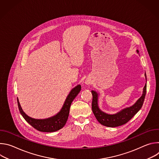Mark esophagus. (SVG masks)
Instances as JSON below:
<instances>
[{
  "label": "esophagus",
  "instance_id": "obj_1",
  "mask_svg": "<svg viewBox=\"0 0 159 159\" xmlns=\"http://www.w3.org/2000/svg\"><path fill=\"white\" fill-rule=\"evenodd\" d=\"M85 84L87 85H90V84H91V81L89 80H86L85 81Z\"/></svg>",
  "mask_w": 159,
  "mask_h": 159
}]
</instances>
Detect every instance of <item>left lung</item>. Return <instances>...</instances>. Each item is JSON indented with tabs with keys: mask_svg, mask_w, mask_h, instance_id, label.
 <instances>
[{
	"mask_svg": "<svg viewBox=\"0 0 159 159\" xmlns=\"http://www.w3.org/2000/svg\"><path fill=\"white\" fill-rule=\"evenodd\" d=\"M139 53V50H137ZM145 76L147 80L146 74ZM147 92V84H145L142 96L133 106L123 109L120 112L114 115H109L102 111L98 106V94L95 90H92L93 102L92 109L97 120L102 125L107 127H117L128 122L142 108Z\"/></svg>",
	"mask_w": 159,
	"mask_h": 159,
	"instance_id": "8db88e82",
	"label": "left lung"
}]
</instances>
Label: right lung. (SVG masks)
I'll list each match as a JSON object with an SVG mask.
<instances>
[{"instance_id":"1","label":"right lung","mask_w":159,"mask_h":159,"mask_svg":"<svg viewBox=\"0 0 159 159\" xmlns=\"http://www.w3.org/2000/svg\"><path fill=\"white\" fill-rule=\"evenodd\" d=\"M81 90V85H77L73 88L65 99L62 108L57 114L49 118L37 120L28 116L22 109L17 98L19 110L25 120L36 129L42 132H54L61 129L66 123L71 104Z\"/></svg>"}]
</instances>
